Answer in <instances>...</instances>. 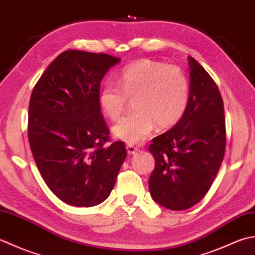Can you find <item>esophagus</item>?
<instances>
[{
  "instance_id": "1",
  "label": "esophagus",
  "mask_w": 255,
  "mask_h": 255,
  "mask_svg": "<svg viewBox=\"0 0 255 255\" xmlns=\"http://www.w3.org/2000/svg\"><path fill=\"white\" fill-rule=\"evenodd\" d=\"M127 149H128V153L129 155H132V154H135V153L138 152V148L135 147V146H132V145H128Z\"/></svg>"
}]
</instances>
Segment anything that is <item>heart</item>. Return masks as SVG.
<instances>
[{
	"label": "heart",
	"mask_w": 255,
	"mask_h": 255,
	"mask_svg": "<svg viewBox=\"0 0 255 255\" xmlns=\"http://www.w3.org/2000/svg\"><path fill=\"white\" fill-rule=\"evenodd\" d=\"M188 78L178 67L142 59L124 67L118 85L108 82L99 92V106L112 121L122 116L128 98L135 99V111L113 127V134L129 145L143 143L155 126L168 128L177 124L189 105Z\"/></svg>",
	"instance_id": "b5f03b06"
}]
</instances>
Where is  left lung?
<instances>
[{
  "label": "left lung",
  "mask_w": 255,
  "mask_h": 255,
  "mask_svg": "<svg viewBox=\"0 0 255 255\" xmlns=\"http://www.w3.org/2000/svg\"><path fill=\"white\" fill-rule=\"evenodd\" d=\"M189 105L183 119L153 138L148 150L155 168L148 187L152 198L170 210L199 202L214 183L226 152L223 100L216 82L193 57Z\"/></svg>",
  "instance_id": "8db88e82"
}]
</instances>
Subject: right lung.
Listing matches in <instances>:
<instances>
[{
	"label": "right lung",
	"instance_id": "right-lung-1",
	"mask_svg": "<svg viewBox=\"0 0 255 255\" xmlns=\"http://www.w3.org/2000/svg\"><path fill=\"white\" fill-rule=\"evenodd\" d=\"M120 58L66 50L35 85L28 107V141L49 189L66 204L92 207L111 194L127 157L110 139L99 106L102 78Z\"/></svg>",
	"mask_w": 255,
	"mask_h": 255
}]
</instances>
